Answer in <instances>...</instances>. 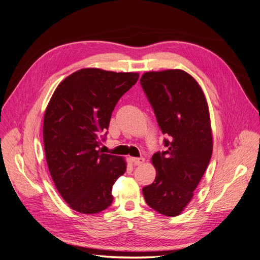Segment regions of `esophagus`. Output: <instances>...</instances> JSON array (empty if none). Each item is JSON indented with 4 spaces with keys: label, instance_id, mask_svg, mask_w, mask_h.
Wrapping results in <instances>:
<instances>
[{
    "label": "esophagus",
    "instance_id": "34e87169",
    "mask_svg": "<svg viewBox=\"0 0 260 260\" xmlns=\"http://www.w3.org/2000/svg\"><path fill=\"white\" fill-rule=\"evenodd\" d=\"M132 161H133L134 165L138 166V165H141L142 163L145 162V158L144 157H134V158H132Z\"/></svg>",
    "mask_w": 260,
    "mask_h": 260
}]
</instances>
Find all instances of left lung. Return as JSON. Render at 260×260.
I'll return each instance as SVG.
<instances>
[{
    "mask_svg": "<svg viewBox=\"0 0 260 260\" xmlns=\"http://www.w3.org/2000/svg\"><path fill=\"white\" fill-rule=\"evenodd\" d=\"M140 84L163 134L166 151L153 154L154 181L142 189L147 204L175 217L193 198L211 161L213 133L208 105L197 80L181 69L149 71Z\"/></svg>",
    "mask_w": 260,
    "mask_h": 260,
    "instance_id": "obj_1",
    "label": "left lung"
}]
</instances>
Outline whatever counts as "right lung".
I'll return each instance as SVG.
<instances>
[{
  "label": "right lung",
  "mask_w": 260,
  "mask_h": 260,
  "mask_svg": "<svg viewBox=\"0 0 260 260\" xmlns=\"http://www.w3.org/2000/svg\"><path fill=\"white\" fill-rule=\"evenodd\" d=\"M138 78L137 72L84 68L61 81L49 100L43 123L46 162L56 189L74 211L97 214L112 203V186L127 164L98 147L116 103Z\"/></svg>",
  "instance_id": "right-lung-1"
}]
</instances>
